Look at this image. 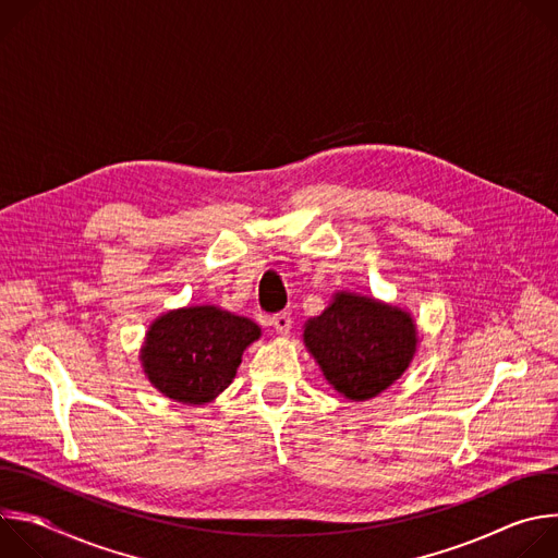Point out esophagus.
Returning a JSON list of instances; mask_svg holds the SVG:
<instances>
[{"mask_svg":"<svg viewBox=\"0 0 558 558\" xmlns=\"http://www.w3.org/2000/svg\"><path fill=\"white\" fill-rule=\"evenodd\" d=\"M271 327L276 329V333H278V336H287V333H289V329H291V315H289L287 311L276 313V315L271 317Z\"/></svg>","mask_w":558,"mask_h":558,"instance_id":"esophagus-1","label":"esophagus"}]
</instances>
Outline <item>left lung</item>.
<instances>
[{
	"instance_id": "1",
	"label": "left lung",
	"mask_w": 558,
	"mask_h": 558,
	"mask_svg": "<svg viewBox=\"0 0 558 558\" xmlns=\"http://www.w3.org/2000/svg\"><path fill=\"white\" fill-rule=\"evenodd\" d=\"M417 340L409 311L349 291H338L304 325L306 351L351 402L371 400L400 379L413 362Z\"/></svg>"
}]
</instances>
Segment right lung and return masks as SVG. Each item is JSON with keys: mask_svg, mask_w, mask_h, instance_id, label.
I'll return each mask as SVG.
<instances>
[{"mask_svg": "<svg viewBox=\"0 0 558 558\" xmlns=\"http://www.w3.org/2000/svg\"><path fill=\"white\" fill-rule=\"evenodd\" d=\"M260 338L250 317L214 304L168 311L149 325L141 364L151 386L181 404L201 407L235 377L245 349Z\"/></svg>", "mask_w": 558, "mask_h": 558, "instance_id": "1", "label": "right lung"}]
</instances>
